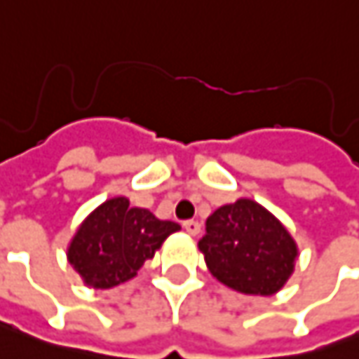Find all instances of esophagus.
<instances>
[{
	"label": "esophagus",
	"mask_w": 359,
	"mask_h": 359,
	"mask_svg": "<svg viewBox=\"0 0 359 359\" xmlns=\"http://www.w3.org/2000/svg\"><path fill=\"white\" fill-rule=\"evenodd\" d=\"M184 229H186L189 236H198L200 233V222H194V219H187V222H184Z\"/></svg>",
	"instance_id": "esophagus-1"
}]
</instances>
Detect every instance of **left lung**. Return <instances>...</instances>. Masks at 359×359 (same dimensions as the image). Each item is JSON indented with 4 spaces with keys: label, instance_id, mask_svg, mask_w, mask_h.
<instances>
[{
    "label": "left lung",
    "instance_id": "8db88e82",
    "mask_svg": "<svg viewBox=\"0 0 359 359\" xmlns=\"http://www.w3.org/2000/svg\"><path fill=\"white\" fill-rule=\"evenodd\" d=\"M198 245L214 278L254 296L276 294L294 271L297 255L287 229L252 200L217 208Z\"/></svg>",
    "mask_w": 359,
    "mask_h": 359
}]
</instances>
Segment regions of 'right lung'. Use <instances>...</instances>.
Here are the masks:
<instances>
[{
    "label": "right lung",
    "instance_id": "right-lung-1",
    "mask_svg": "<svg viewBox=\"0 0 359 359\" xmlns=\"http://www.w3.org/2000/svg\"><path fill=\"white\" fill-rule=\"evenodd\" d=\"M177 229L175 222L158 219L149 210L131 208L126 198H114L79 226L67 259L88 285L107 290L131 280Z\"/></svg>",
    "mask_w": 359,
    "mask_h": 359
}]
</instances>
